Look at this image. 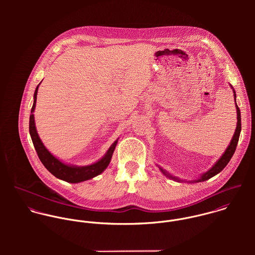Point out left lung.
<instances>
[{"mask_svg":"<svg viewBox=\"0 0 255 255\" xmlns=\"http://www.w3.org/2000/svg\"><path fill=\"white\" fill-rule=\"evenodd\" d=\"M230 86L233 88L234 98H235V101H236V97H237L236 91H235L234 87H233L231 84H230ZM236 109H237V116H238V117H237V120H238V122H237L236 130H235V133H234V135H233V138H232V140H231V142H230V145L227 147V149H226V151L224 152V154L221 156V158L214 164V166H213L210 170H208L207 172H205L204 174H202V175L199 177V179L194 180L192 182H204V181H207V180L211 179L212 177H214L215 175L219 174V173L228 165V163L230 162L231 158L233 157V155H234V153H235V151H236L237 145H238L239 138H240V134H241V130H242L241 111H240V108L238 107L237 101H236ZM159 169L161 170V172H162L166 177H168V178H170V179H172V180H174V181H177V182H182V180H180V179L177 178V177H174V176L170 175L166 170H163L161 167H159Z\"/></svg>","mask_w":255,"mask_h":255,"instance_id":"8db88e82","label":"left lung"}]
</instances>
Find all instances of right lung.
I'll return each mask as SVG.
<instances>
[{"label": "right lung", "mask_w": 255, "mask_h": 255, "mask_svg": "<svg viewBox=\"0 0 255 255\" xmlns=\"http://www.w3.org/2000/svg\"><path fill=\"white\" fill-rule=\"evenodd\" d=\"M39 85L40 83L37 85L35 92H34V101H33V106L31 108V115L29 118V133H30L34 148L36 150L37 155L40 161L42 162V164L56 178L63 180L65 182H72V183L84 182V181L93 179L94 177L103 173L104 170L109 166L111 158L118 143V139L111 145L109 150L107 151V153L104 155L102 159H100L94 164H91L88 166H82V167L72 166V165L63 163L58 158H56L53 154H51V152H49L48 149L44 146L37 133L34 115H33L35 105H36L37 92H38Z\"/></svg>", "instance_id": "1"}]
</instances>
